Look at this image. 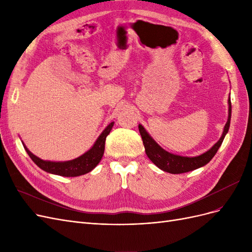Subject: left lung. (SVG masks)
<instances>
[{
    "mask_svg": "<svg viewBox=\"0 0 252 252\" xmlns=\"http://www.w3.org/2000/svg\"><path fill=\"white\" fill-rule=\"evenodd\" d=\"M230 120H231V101H230V95H229V98H228V119L224 126L222 135H220V140L213 145L209 150L196 157H183V156L171 154V152H168L159 146V145L152 139V136L146 131V129H145L141 124H139V130L142 136L145 151H146V155L149 158L150 161L163 171L169 172L172 174H178V173H184V172L195 170L197 168H200V167H203L206 164H208L211 161V158L216 156L217 151L219 150L220 145H222L225 135L227 134L228 130H229Z\"/></svg>",
    "mask_w": 252,
    "mask_h": 252,
    "instance_id": "1",
    "label": "left lung"
}]
</instances>
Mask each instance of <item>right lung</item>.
I'll list each match as a JSON object with an SVG mask.
<instances>
[{
  "label": "right lung",
  "mask_w": 252,
  "mask_h": 252,
  "mask_svg": "<svg viewBox=\"0 0 252 252\" xmlns=\"http://www.w3.org/2000/svg\"><path fill=\"white\" fill-rule=\"evenodd\" d=\"M113 124L114 122H111L109 125H107V127L104 129L103 132L98 135V138L93 145V147L87 150L85 154H83L79 158L70 159V161H45V159H42L39 157L34 156L32 152L26 147V145L24 143H23V146H24L28 156L32 158L34 164L36 166H39L44 171L61 175V177H79V175L86 174L91 170H94L96 165L100 163L104 155L106 138H107V135L110 133Z\"/></svg>",
  "instance_id": "right-lung-1"
}]
</instances>
